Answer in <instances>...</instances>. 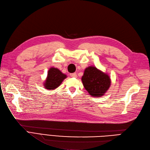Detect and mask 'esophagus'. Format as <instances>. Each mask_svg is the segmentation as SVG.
Wrapping results in <instances>:
<instances>
[{
    "mask_svg": "<svg viewBox=\"0 0 150 150\" xmlns=\"http://www.w3.org/2000/svg\"><path fill=\"white\" fill-rule=\"evenodd\" d=\"M70 75L71 76V77H74V78H76V77L77 76V75L76 73H73V74H70Z\"/></svg>",
    "mask_w": 150,
    "mask_h": 150,
    "instance_id": "34e87169",
    "label": "esophagus"
}]
</instances>
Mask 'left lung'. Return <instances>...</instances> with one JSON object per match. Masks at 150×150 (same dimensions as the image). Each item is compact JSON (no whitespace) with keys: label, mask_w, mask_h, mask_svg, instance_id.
<instances>
[{"label":"left lung","mask_w":150,"mask_h":150,"mask_svg":"<svg viewBox=\"0 0 150 150\" xmlns=\"http://www.w3.org/2000/svg\"><path fill=\"white\" fill-rule=\"evenodd\" d=\"M81 80L88 93L97 97L104 95L109 88L111 82L108 75L93 67H89L85 70Z\"/></svg>","instance_id":"1"}]
</instances>
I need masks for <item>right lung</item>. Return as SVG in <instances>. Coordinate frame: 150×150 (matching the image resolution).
<instances>
[{"mask_svg": "<svg viewBox=\"0 0 150 150\" xmlns=\"http://www.w3.org/2000/svg\"><path fill=\"white\" fill-rule=\"evenodd\" d=\"M67 76L62 74L57 69L51 68L48 71L47 79L45 81V86L46 89L53 90L58 87Z\"/></svg>", "mask_w": 150, "mask_h": 150, "instance_id": "right-lung-1", "label": "right lung"}]
</instances>
